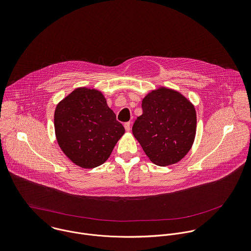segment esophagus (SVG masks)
<instances>
[{"label": "esophagus", "instance_id": "obj_1", "mask_svg": "<svg viewBox=\"0 0 251 251\" xmlns=\"http://www.w3.org/2000/svg\"><path fill=\"white\" fill-rule=\"evenodd\" d=\"M131 127V123L130 122H126V123H124V128H125V130L127 131V132H129L130 131V128Z\"/></svg>", "mask_w": 251, "mask_h": 251}]
</instances>
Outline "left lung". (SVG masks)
<instances>
[{"label":"left lung","mask_w":251,"mask_h":251,"mask_svg":"<svg viewBox=\"0 0 251 251\" xmlns=\"http://www.w3.org/2000/svg\"><path fill=\"white\" fill-rule=\"evenodd\" d=\"M142 107L132 131L147 156L162 167L179 162L195 140L194 104L178 91L158 87L143 99Z\"/></svg>","instance_id":"1"}]
</instances>
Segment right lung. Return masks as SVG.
<instances>
[{
    "mask_svg": "<svg viewBox=\"0 0 251 251\" xmlns=\"http://www.w3.org/2000/svg\"><path fill=\"white\" fill-rule=\"evenodd\" d=\"M54 128L61 151L84 169L103 164L125 133L103 94L87 87L75 88L57 103Z\"/></svg>",
    "mask_w": 251,
    "mask_h": 251,
    "instance_id": "obj_1",
    "label": "right lung"
}]
</instances>
